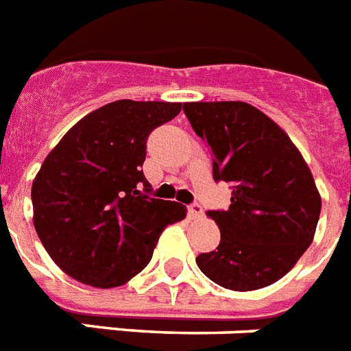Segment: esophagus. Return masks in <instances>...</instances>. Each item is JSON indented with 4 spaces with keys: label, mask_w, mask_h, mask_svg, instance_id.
<instances>
[{
    "label": "esophagus",
    "mask_w": 351,
    "mask_h": 351,
    "mask_svg": "<svg viewBox=\"0 0 351 351\" xmlns=\"http://www.w3.org/2000/svg\"><path fill=\"white\" fill-rule=\"evenodd\" d=\"M187 212H189V216L193 217H202L203 216V207L199 203H191L189 207H187Z\"/></svg>",
    "instance_id": "34e87169"
}]
</instances>
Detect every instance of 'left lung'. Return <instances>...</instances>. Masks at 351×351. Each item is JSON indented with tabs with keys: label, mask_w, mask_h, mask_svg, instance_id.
I'll return each mask as SVG.
<instances>
[{
	"label": "left lung",
	"mask_w": 351,
	"mask_h": 351,
	"mask_svg": "<svg viewBox=\"0 0 351 351\" xmlns=\"http://www.w3.org/2000/svg\"><path fill=\"white\" fill-rule=\"evenodd\" d=\"M184 112L210 148L214 180L232 185L228 210H208L219 246L196 264L225 289L275 284L314 239L321 198L311 169L280 126L248 103H184Z\"/></svg>",
	"instance_id": "8db88e82"
}]
</instances>
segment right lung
I'll list each match as a JSON object with an SVG mask.
<instances>
[{
    "instance_id": "add662e5",
    "label": "right lung",
    "mask_w": 351,
    "mask_h": 351,
    "mask_svg": "<svg viewBox=\"0 0 351 351\" xmlns=\"http://www.w3.org/2000/svg\"><path fill=\"white\" fill-rule=\"evenodd\" d=\"M182 103L119 99L90 112L51 149L32 185L34 225L58 267L94 287H117L148 266L176 202L152 198L146 141Z\"/></svg>"
}]
</instances>
